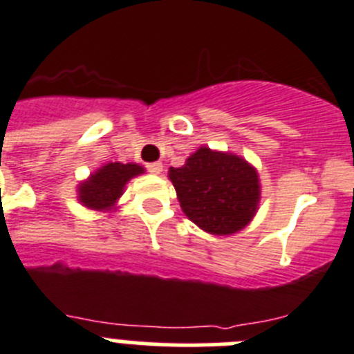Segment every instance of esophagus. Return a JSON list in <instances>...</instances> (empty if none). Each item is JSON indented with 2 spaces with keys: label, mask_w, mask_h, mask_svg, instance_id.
I'll use <instances>...</instances> for the list:
<instances>
[{
  "label": "esophagus",
  "mask_w": 354,
  "mask_h": 354,
  "mask_svg": "<svg viewBox=\"0 0 354 354\" xmlns=\"http://www.w3.org/2000/svg\"><path fill=\"white\" fill-rule=\"evenodd\" d=\"M147 168H149L150 174H156V175H159L162 171V165L159 161L149 162V165H147Z\"/></svg>",
  "instance_id": "obj_1"
}]
</instances>
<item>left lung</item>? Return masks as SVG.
Instances as JSON below:
<instances>
[{"label":"left lung","instance_id":"obj_1","mask_svg":"<svg viewBox=\"0 0 354 354\" xmlns=\"http://www.w3.org/2000/svg\"><path fill=\"white\" fill-rule=\"evenodd\" d=\"M168 179L184 214L204 232L232 236L252 223L261 204L257 168L245 158L202 145Z\"/></svg>","mask_w":354,"mask_h":354}]
</instances>
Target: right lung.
I'll use <instances>...</instances> for the list:
<instances>
[{
    "label": "right lung",
    "mask_w": 354,
    "mask_h": 354,
    "mask_svg": "<svg viewBox=\"0 0 354 354\" xmlns=\"http://www.w3.org/2000/svg\"><path fill=\"white\" fill-rule=\"evenodd\" d=\"M145 174V168L138 162H106L88 175V179L77 184V202L90 211L113 212L124 195L127 183Z\"/></svg>",
    "instance_id": "1"
}]
</instances>
